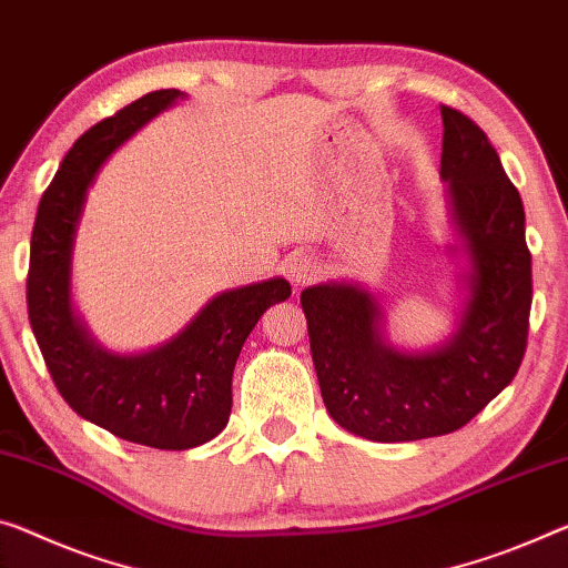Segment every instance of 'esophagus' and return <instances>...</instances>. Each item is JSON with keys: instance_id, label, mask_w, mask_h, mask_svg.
Masks as SVG:
<instances>
[{"instance_id": "34e87169", "label": "esophagus", "mask_w": 568, "mask_h": 568, "mask_svg": "<svg viewBox=\"0 0 568 568\" xmlns=\"http://www.w3.org/2000/svg\"><path fill=\"white\" fill-rule=\"evenodd\" d=\"M284 274L294 286H302V284H310L312 278L320 274V266L317 261L307 254H292L284 261Z\"/></svg>"}]
</instances>
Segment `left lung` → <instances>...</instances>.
<instances>
[{"instance_id":"left-lung-1","label":"left lung","mask_w":568,"mask_h":568,"mask_svg":"<svg viewBox=\"0 0 568 568\" xmlns=\"http://www.w3.org/2000/svg\"><path fill=\"white\" fill-rule=\"evenodd\" d=\"M442 168L455 300L449 333L426 347L396 345L381 296L339 278L300 302L327 414L371 442L457 432L518 373L530 312L526 213L500 156L473 119L442 106Z\"/></svg>"}]
</instances>
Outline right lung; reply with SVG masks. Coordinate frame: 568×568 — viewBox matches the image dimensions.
<instances>
[{"label":"right lung","instance_id":"1","mask_svg":"<svg viewBox=\"0 0 568 568\" xmlns=\"http://www.w3.org/2000/svg\"><path fill=\"white\" fill-rule=\"evenodd\" d=\"M185 99L174 89L146 93L68 150L40 200L28 274L32 333L65 404L119 439L172 452L200 447L225 429L241 347L261 314L292 294L282 276L225 290L178 335L139 353L101 345L78 312L73 254L89 190L119 146Z\"/></svg>","mask_w":568,"mask_h":568}]
</instances>
